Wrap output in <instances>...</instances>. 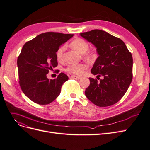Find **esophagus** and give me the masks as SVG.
I'll return each mask as SVG.
<instances>
[{
  "mask_svg": "<svg viewBox=\"0 0 150 150\" xmlns=\"http://www.w3.org/2000/svg\"><path fill=\"white\" fill-rule=\"evenodd\" d=\"M71 78H72V79H75V80H79V79H81V76H75V75H71Z\"/></svg>",
  "mask_w": 150,
  "mask_h": 150,
  "instance_id": "34e87169",
  "label": "esophagus"
}]
</instances>
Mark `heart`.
<instances>
[{"label": "heart", "instance_id": "1", "mask_svg": "<svg viewBox=\"0 0 150 150\" xmlns=\"http://www.w3.org/2000/svg\"><path fill=\"white\" fill-rule=\"evenodd\" d=\"M71 45L74 49L77 50L81 54H84V57L88 61H93L97 57V53L94 51H87L89 46L88 42L82 38H78L75 39L71 43ZM65 50V46L60 47L56 52V57L58 61H62L63 59V54ZM88 68V65L86 63L71 64L65 69L67 73L75 75H82L84 71Z\"/></svg>", "mask_w": 150, "mask_h": 150}]
</instances>
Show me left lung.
I'll return each instance as SVG.
<instances>
[{
  "label": "left lung",
  "instance_id": "obj_1",
  "mask_svg": "<svg viewBox=\"0 0 150 150\" xmlns=\"http://www.w3.org/2000/svg\"><path fill=\"white\" fill-rule=\"evenodd\" d=\"M80 35L94 45L99 54L91 69L97 79L89 78L85 95L97 106L114 105L125 94L132 80L131 53L120 38L105 31L94 29Z\"/></svg>",
  "mask_w": 150,
  "mask_h": 150
}]
</instances>
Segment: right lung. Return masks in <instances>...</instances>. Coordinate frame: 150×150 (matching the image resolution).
<instances>
[{
	"mask_svg": "<svg viewBox=\"0 0 150 150\" xmlns=\"http://www.w3.org/2000/svg\"><path fill=\"white\" fill-rule=\"evenodd\" d=\"M73 35L48 32L24 45L17 61L19 84L23 93L32 102L47 105L60 94L68 76L60 73L56 79L50 80L47 75L57 66V50Z\"/></svg>",
	"mask_w": 150,
	"mask_h": 150,
	"instance_id": "obj_1",
	"label": "right lung"
}]
</instances>
